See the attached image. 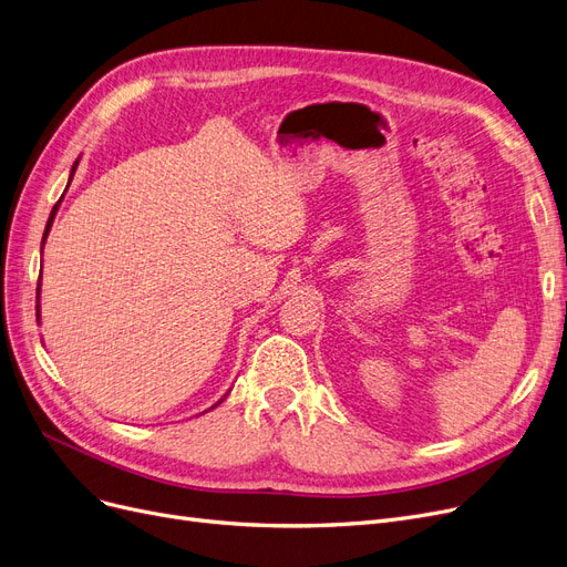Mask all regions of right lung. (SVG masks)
<instances>
[{
    "mask_svg": "<svg viewBox=\"0 0 567 567\" xmlns=\"http://www.w3.org/2000/svg\"><path fill=\"white\" fill-rule=\"evenodd\" d=\"M81 159V157H79ZM79 159L76 162H73V166H71V176H69V183H66V187L71 185V181H73V174H76V168H79ZM66 192V189H64ZM64 196V194H62ZM62 196H60V202H62ZM60 202L53 206V210H51V217H48V223H45V231H43V240H41V252H43V243H45V238H48V234H51V227H53V219H55V215H58V208H60ZM39 289H41V278H39ZM39 289H37V293H39ZM37 317H41L39 315V306H37ZM225 399H219L215 405H219V403H223ZM213 405V408H215Z\"/></svg>",
    "mask_w": 567,
    "mask_h": 567,
    "instance_id": "add662e5",
    "label": "right lung"
}]
</instances>
